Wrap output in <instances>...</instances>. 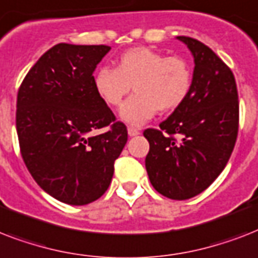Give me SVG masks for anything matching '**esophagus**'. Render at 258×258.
<instances>
[{
	"label": "esophagus",
	"mask_w": 258,
	"mask_h": 258,
	"mask_svg": "<svg viewBox=\"0 0 258 258\" xmlns=\"http://www.w3.org/2000/svg\"><path fill=\"white\" fill-rule=\"evenodd\" d=\"M127 131H128L130 137H135V135H139V134H141V131H139L137 127H133V125H130L128 128H127Z\"/></svg>",
	"instance_id": "34e87169"
}]
</instances>
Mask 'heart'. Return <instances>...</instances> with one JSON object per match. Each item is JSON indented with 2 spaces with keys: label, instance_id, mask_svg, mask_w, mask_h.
Wrapping results in <instances>:
<instances>
[{
  "label": "heart",
  "instance_id": "heart-1",
  "mask_svg": "<svg viewBox=\"0 0 258 258\" xmlns=\"http://www.w3.org/2000/svg\"><path fill=\"white\" fill-rule=\"evenodd\" d=\"M191 68L180 56H167L149 46L127 49L116 68L101 67L93 78L97 95L105 104L117 107L134 86L135 95L125 101L120 117L139 125L158 112L179 107L191 88Z\"/></svg>",
  "mask_w": 258,
  "mask_h": 258
}]
</instances>
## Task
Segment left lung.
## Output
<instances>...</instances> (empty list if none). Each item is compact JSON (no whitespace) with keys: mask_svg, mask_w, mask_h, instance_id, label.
Returning <instances> with one entry per match:
<instances>
[{"mask_svg":"<svg viewBox=\"0 0 258 258\" xmlns=\"http://www.w3.org/2000/svg\"><path fill=\"white\" fill-rule=\"evenodd\" d=\"M176 38L194 56L191 88L159 128L143 135L150 143V182L162 196L182 201L206 190L225 169L238 135L240 105L230 68L196 38Z\"/></svg>","mask_w":258,"mask_h":258,"instance_id":"8db88e82","label":"left lung"}]
</instances>
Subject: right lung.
Here are the masks:
<instances>
[{"mask_svg": "<svg viewBox=\"0 0 258 258\" xmlns=\"http://www.w3.org/2000/svg\"><path fill=\"white\" fill-rule=\"evenodd\" d=\"M109 49L57 44L18 88L16 128L24 163L38 186L64 204L100 198L127 143V127L93 86V71Z\"/></svg>", "mask_w": 258, "mask_h": 258, "instance_id": "1", "label": "right lung"}]
</instances>
